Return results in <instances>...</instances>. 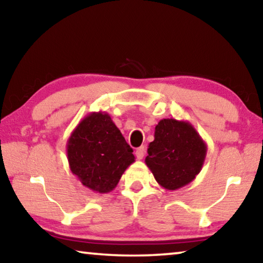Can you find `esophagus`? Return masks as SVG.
<instances>
[{
  "mask_svg": "<svg viewBox=\"0 0 263 263\" xmlns=\"http://www.w3.org/2000/svg\"><path fill=\"white\" fill-rule=\"evenodd\" d=\"M135 155H136V157L139 158V160H142V158H143L144 155H145V147H144V145H142V147L137 148L136 152H135Z\"/></svg>",
  "mask_w": 263,
  "mask_h": 263,
  "instance_id": "1",
  "label": "esophagus"
}]
</instances>
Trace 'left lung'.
Returning a JSON list of instances; mask_svg holds the SVG:
<instances>
[{"label":"left lung","mask_w":263,"mask_h":263,"mask_svg":"<svg viewBox=\"0 0 263 263\" xmlns=\"http://www.w3.org/2000/svg\"><path fill=\"white\" fill-rule=\"evenodd\" d=\"M145 164L156 182L174 191L191 183L204 165L208 145L187 121L163 119L155 127Z\"/></svg>","instance_id":"1"}]
</instances>
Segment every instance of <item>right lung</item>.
<instances>
[{
  "label": "right lung",
  "instance_id": "1",
  "mask_svg": "<svg viewBox=\"0 0 263 263\" xmlns=\"http://www.w3.org/2000/svg\"><path fill=\"white\" fill-rule=\"evenodd\" d=\"M66 153L72 174L98 193L114 190L135 162L133 149L106 111H93L81 120L68 137Z\"/></svg>",
  "mask_w": 263,
  "mask_h": 263
}]
</instances>
